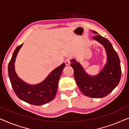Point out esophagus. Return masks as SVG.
I'll return each mask as SVG.
<instances>
[{
	"label": "esophagus",
	"instance_id": "1",
	"mask_svg": "<svg viewBox=\"0 0 129 129\" xmlns=\"http://www.w3.org/2000/svg\"><path fill=\"white\" fill-rule=\"evenodd\" d=\"M64 62H65V64H66L67 66H68V65H69L70 63V60L69 58H68V59H66V60H65Z\"/></svg>",
	"mask_w": 129,
	"mask_h": 129
}]
</instances>
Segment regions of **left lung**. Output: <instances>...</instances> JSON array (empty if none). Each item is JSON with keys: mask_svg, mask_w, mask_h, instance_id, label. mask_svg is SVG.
Segmentation results:
<instances>
[{"mask_svg": "<svg viewBox=\"0 0 129 129\" xmlns=\"http://www.w3.org/2000/svg\"><path fill=\"white\" fill-rule=\"evenodd\" d=\"M92 32L98 34L95 31ZM93 39L103 45L106 53V63L101 72L96 76L90 75L75 59L70 60V66L73 69L75 79L83 94L92 98H102L112 92L119 83L121 73L120 61L117 52L106 38L96 35Z\"/></svg>", "mask_w": 129, "mask_h": 129, "instance_id": "1", "label": "left lung"}]
</instances>
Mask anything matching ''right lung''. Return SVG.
I'll list each match as a JSON object with an SVG mask.
<instances>
[{"instance_id":"right-lung-1","label":"right lung","mask_w":129,"mask_h":129,"mask_svg":"<svg viewBox=\"0 0 129 129\" xmlns=\"http://www.w3.org/2000/svg\"><path fill=\"white\" fill-rule=\"evenodd\" d=\"M22 46L23 44L16 48L8 64V75L12 88L16 96L23 101L35 106L45 105L52 101L56 96L65 63L52 71L43 82L36 84H28L22 80L15 71L16 57Z\"/></svg>"}]
</instances>
